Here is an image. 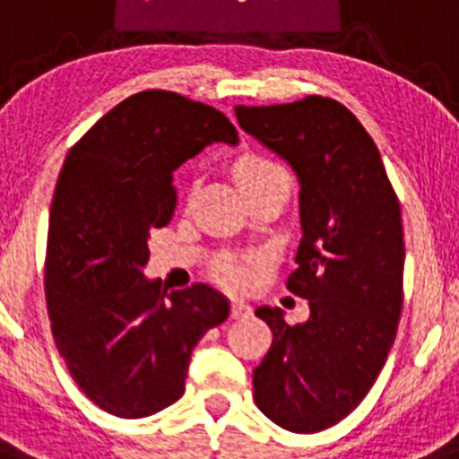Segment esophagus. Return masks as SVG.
Masks as SVG:
<instances>
[{
    "label": "esophagus",
    "mask_w": 459,
    "mask_h": 459,
    "mask_svg": "<svg viewBox=\"0 0 459 459\" xmlns=\"http://www.w3.org/2000/svg\"><path fill=\"white\" fill-rule=\"evenodd\" d=\"M250 306L248 303H243V301H234L232 303V319H246L250 317Z\"/></svg>",
    "instance_id": "esophagus-1"
}]
</instances>
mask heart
<instances>
[{"label":"heart","instance_id":"obj_1","mask_svg":"<svg viewBox=\"0 0 459 459\" xmlns=\"http://www.w3.org/2000/svg\"><path fill=\"white\" fill-rule=\"evenodd\" d=\"M234 172H237V179L241 181L246 190L255 188L259 184H269V181H282V184L290 186V172L280 163L264 156H243L237 168H234ZM216 273L227 287L238 290V287H246L253 280V266L246 259L222 257L216 264Z\"/></svg>","mask_w":459,"mask_h":459}]
</instances>
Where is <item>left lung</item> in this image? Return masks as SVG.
Wrapping results in <instances>:
<instances>
[{
	"mask_svg": "<svg viewBox=\"0 0 459 459\" xmlns=\"http://www.w3.org/2000/svg\"><path fill=\"white\" fill-rule=\"evenodd\" d=\"M237 119L301 184L303 238L287 290L310 317L287 324L280 307L255 310L273 342L253 391L266 419L310 435L350 416L388 359L404 299L400 202L377 144L338 100L237 105Z\"/></svg>",
	"mask_w": 459,
	"mask_h": 459,
	"instance_id": "left-lung-1",
	"label": "left lung"
}]
</instances>
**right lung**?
I'll use <instances>...</instances> for the list:
<instances>
[{
    "mask_svg": "<svg viewBox=\"0 0 459 459\" xmlns=\"http://www.w3.org/2000/svg\"><path fill=\"white\" fill-rule=\"evenodd\" d=\"M211 142L237 144L222 112L149 89L121 100L68 152L50 206L46 303L73 381L103 411L144 419L186 391L193 347L230 317L197 282L147 280V238L172 221L174 169Z\"/></svg>",
    "mask_w": 459,
    "mask_h": 459,
    "instance_id": "add662e5",
    "label": "right lung"
}]
</instances>
